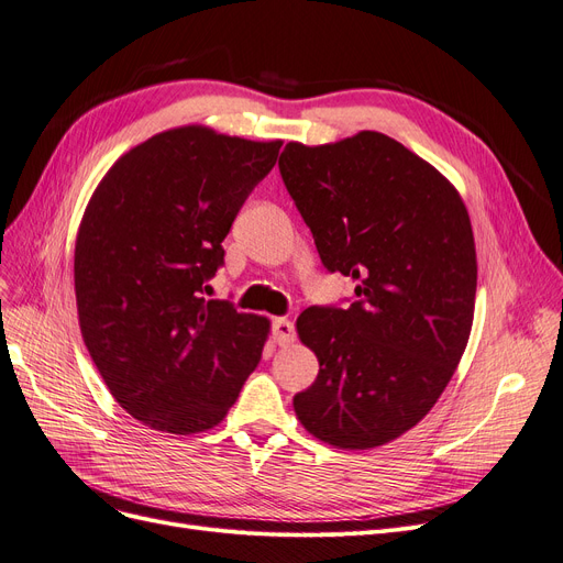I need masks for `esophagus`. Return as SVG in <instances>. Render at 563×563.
Here are the masks:
<instances>
[{
  "label": "esophagus",
  "instance_id": "esophagus-1",
  "mask_svg": "<svg viewBox=\"0 0 563 563\" xmlns=\"http://www.w3.org/2000/svg\"><path fill=\"white\" fill-rule=\"evenodd\" d=\"M273 340H275L279 346L294 344V340H296V328H294V323H290L288 319H275V321H273Z\"/></svg>",
  "mask_w": 563,
  "mask_h": 563
}]
</instances>
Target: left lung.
<instances>
[{"label": "left lung", "instance_id": "1", "mask_svg": "<svg viewBox=\"0 0 563 563\" xmlns=\"http://www.w3.org/2000/svg\"><path fill=\"white\" fill-rule=\"evenodd\" d=\"M284 185L330 273L355 300L309 307L298 334L319 376L294 397L323 443L369 451L418 424L453 378L476 305V244L462 196L386 133L288 143Z\"/></svg>", "mask_w": 563, "mask_h": 563}]
</instances>
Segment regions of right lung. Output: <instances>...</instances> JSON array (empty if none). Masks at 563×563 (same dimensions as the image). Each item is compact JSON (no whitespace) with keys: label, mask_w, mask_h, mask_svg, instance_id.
Listing matches in <instances>:
<instances>
[{"label":"right lung","mask_w":563,"mask_h":563,"mask_svg":"<svg viewBox=\"0 0 563 563\" xmlns=\"http://www.w3.org/2000/svg\"><path fill=\"white\" fill-rule=\"evenodd\" d=\"M279 147L168 129L122 154L89 198L74 256L80 332L110 395L152 430H212L258 365L269 321L203 290Z\"/></svg>","instance_id":"obj_1"}]
</instances>
